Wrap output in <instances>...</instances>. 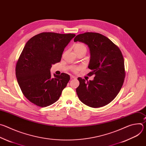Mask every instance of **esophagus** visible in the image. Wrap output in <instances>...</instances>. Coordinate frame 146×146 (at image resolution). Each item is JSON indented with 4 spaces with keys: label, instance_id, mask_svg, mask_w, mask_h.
Instances as JSON below:
<instances>
[{
    "label": "esophagus",
    "instance_id": "34e87169",
    "mask_svg": "<svg viewBox=\"0 0 146 146\" xmlns=\"http://www.w3.org/2000/svg\"><path fill=\"white\" fill-rule=\"evenodd\" d=\"M70 78H71V79H73V78H76L77 77H76V76H73V75H71V76H70Z\"/></svg>",
    "mask_w": 146,
    "mask_h": 146
}]
</instances>
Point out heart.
<instances>
[{"mask_svg":"<svg viewBox=\"0 0 146 146\" xmlns=\"http://www.w3.org/2000/svg\"><path fill=\"white\" fill-rule=\"evenodd\" d=\"M74 50L76 52L78 51H86L87 52V47L85 44L82 43H77L74 46ZM81 66H73L72 69V70L74 73H77L79 70L81 69Z\"/></svg>","mask_w":146,"mask_h":146,"instance_id":"heart-1","label":"heart"}]
</instances>
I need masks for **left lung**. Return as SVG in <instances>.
Returning a JSON list of instances; mask_svg holds the SVG:
<instances>
[{"mask_svg": "<svg viewBox=\"0 0 146 146\" xmlns=\"http://www.w3.org/2000/svg\"><path fill=\"white\" fill-rule=\"evenodd\" d=\"M74 42L88 45L91 59L88 75L93 80L81 77L76 88L80 100L86 105L98 108L107 105L118 95L123 85L125 71L124 59L119 48L107 37L98 33L86 32L76 36Z\"/></svg>", "mask_w": 146, "mask_h": 146, "instance_id": "8db88e82", "label": "left lung"}]
</instances>
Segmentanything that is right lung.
I'll return each instance as SVG.
<instances>
[{"instance_id":"1","label":"right lung","mask_w":146,"mask_h":146,"mask_svg":"<svg viewBox=\"0 0 146 146\" xmlns=\"http://www.w3.org/2000/svg\"><path fill=\"white\" fill-rule=\"evenodd\" d=\"M75 34L43 32L30 38L21 54L15 75L24 95L39 107L48 106L56 102L70 80L62 73L52 77V64L60 61L66 46Z\"/></svg>"}]
</instances>
